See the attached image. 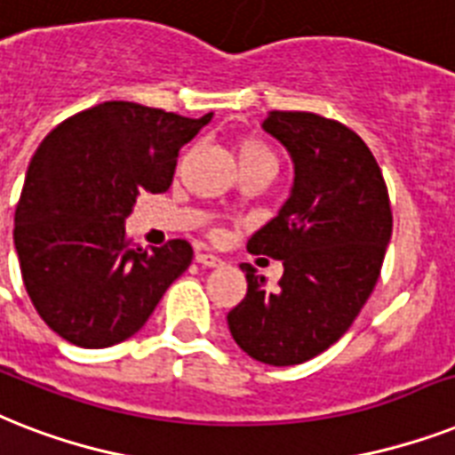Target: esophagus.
<instances>
[{
  "label": "esophagus",
  "mask_w": 455,
  "mask_h": 455,
  "mask_svg": "<svg viewBox=\"0 0 455 455\" xmlns=\"http://www.w3.org/2000/svg\"><path fill=\"white\" fill-rule=\"evenodd\" d=\"M195 260H197L202 267H218V265H223V260H220L218 256H213V253H197Z\"/></svg>",
  "instance_id": "esophagus-1"
}]
</instances>
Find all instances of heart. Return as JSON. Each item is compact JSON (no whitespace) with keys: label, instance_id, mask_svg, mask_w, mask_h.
<instances>
[{"label":"heart","instance_id":"heart-1","mask_svg":"<svg viewBox=\"0 0 455 455\" xmlns=\"http://www.w3.org/2000/svg\"><path fill=\"white\" fill-rule=\"evenodd\" d=\"M237 155L239 164H253V162H272V164H277V162H275V155H272L260 140H256V138H244V140H239Z\"/></svg>","mask_w":455,"mask_h":455}]
</instances>
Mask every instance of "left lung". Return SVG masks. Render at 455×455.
I'll list each match as a JSON object with an SVG mask.
<instances>
[{
	"instance_id": "8db88e82",
	"label": "left lung",
	"mask_w": 455,
	"mask_h": 455,
	"mask_svg": "<svg viewBox=\"0 0 455 455\" xmlns=\"http://www.w3.org/2000/svg\"><path fill=\"white\" fill-rule=\"evenodd\" d=\"M263 131L289 152L293 185L246 249L279 258L284 275L267 286L249 263L239 265L249 286L228 326L256 362L293 366L331 347L364 307L390 244L392 211L380 166L347 126L275 110Z\"/></svg>"
}]
</instances>
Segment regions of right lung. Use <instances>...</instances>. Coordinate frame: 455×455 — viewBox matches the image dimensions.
I'll use <instances>...</instances> for the list:
<instances>
[{
  "mask_svg": "<svg viewBox=\"0 0 455 455\" xmlns=\"http://www.w3.org/2000/svg\"><path fill=\"white\" fill-rule=\"evenodd\" d=\"M211 117L108 100L42 140L13 244L32 305L68 343L98 350L131 338L190 267L185 239L145 251L126 242L124 223L140 195L169 190L178 152Z\"/></svg>",
  "mask_w": 455,
  "mask_h": 455,
  "instance_id": "add662e5",
  "label": "right lung"
}]
</instances>
